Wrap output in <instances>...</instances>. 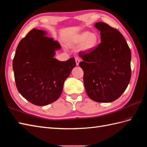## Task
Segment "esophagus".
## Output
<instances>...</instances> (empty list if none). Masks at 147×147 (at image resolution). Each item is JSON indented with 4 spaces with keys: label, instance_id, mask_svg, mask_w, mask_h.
Listing matches in <instances>:
<instances>
[{
    "label": "esophagus",
    "instance_id": "obj_1",
    "mask_svg": "<svg viewBox=\"0 0 147 147\" xmlns=\"http://www.w3.org/2000/svg\"><path fill=\"white\" fill-rule=\"evenodd\" d=\"M76 65L78 66V65H79V63L80 62V60L79 58H78V57H76Z\"/></svg>",
    "mask_w": 147,
    "mask_h": 147
}]
</instances>
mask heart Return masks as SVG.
Returning <instances> with one entry per match:
<instances>
[{
    "mask_svg": "<svg viewBox=\"0 0 147 147\" xmlns=\"http://www.w3.org/2000/svg\"><path fill=\"white\" fill-rule=\"evenodd\" d=\"M98 35L96 33L85 32L78 35L73 40L74 44H82L81 51L84 52L90 51L94 49L98 43Z\"/></svg>",
    "mask_w": 147,
    "mask_h": 147,
    "instance_id": "obj_1",
    "label": "heart"
}]
</instances>
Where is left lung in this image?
<instances>
[{"mask_svg": "<svg viewBox=\"0 0 147 147\" xmlns=\"http://www.w3.org/2000/svg\"><path fill=\"white\" fill-rule=\"evenodd\" d=\"M101 43L90 51L78 53L83 61L84 83L89 98L96 102H112L126 90L131 78V51L123 35L99 22Z\"/></svg>", "mask_w": 147, "mask_h": 147, "instance_id": "8db88e82", "label": "left lung"}]
</instances>
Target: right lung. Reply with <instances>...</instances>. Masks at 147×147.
<instances>
[{
  "instance_id": "add662e5",
  "label": "right lung",
  "mask_w": 147,
  "mask_h": 147,
  "mask_svg": "<svg viewBox=\"0 0 147 147\" xmlns=\"http://www.w3.org/2000/svg\"><path fill=\"white\" fill-rule=\"evenodd\" d=\"M45 34L44 30H31L20 41L12 63L18 91L38 106L47 105L59 98L64 82L76 65L73 57L63 62L53 57L61 46Z\"/></svg>"
}]
</instances>
